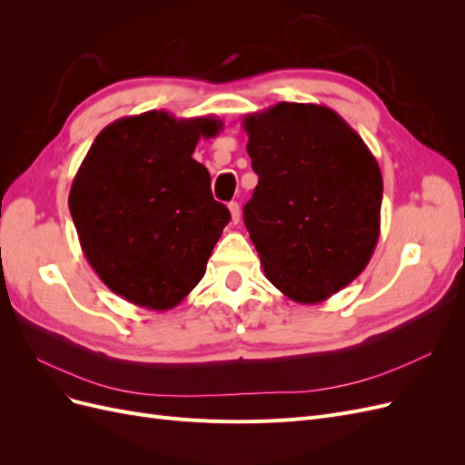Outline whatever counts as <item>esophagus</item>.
<instances>
[{
    "label": "esophagus",
    "mask_w": 465,
    "mask_h": 465,
    "mask_svg": "<svg viewBox=\"0 0 465 465\" xmlns=\"http://www.w3.org/2000/svg\"><path fill=\"white\" fill-rule=\"evenodd\" d=\"M229 211H231V217H232L234 224L241 221V205H238V202H231L229 203Z\"/></svg>",
    "instance_id": "1"
}]
</instances>
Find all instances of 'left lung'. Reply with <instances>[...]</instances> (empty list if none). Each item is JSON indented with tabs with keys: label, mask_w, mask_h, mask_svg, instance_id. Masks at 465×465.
Listing matches in <instances>:
<instances>
[{
	"label": "left lung",
	"mask_w": 465,
	"mask_h": 465,
	"mask_svg": "<svg viewBox=\"0 0 465 465\" xmlns=\"http://www.w3.org/2000/svg\"><path fill=\"white\" fill-rule=\"evenodd\" d=\"M258 186L244 224L265 277L316 304L357 279L380 234L382 174L361 135L328 106L279 103L248 114Z\"/></svg>",
	"instance_id": "1"
}]
</instances>
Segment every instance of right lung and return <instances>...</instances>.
Returning a JSON list of instances; mask_svg holds the SVG:
<instances>
[{"mask_svg": "<svg viewBox=\"0 0 465 465\" xmlns=\"http://www.w3.org/2000/svg\"><path fill=\"white\" fill-rule=\"evenodd\" d=\"M221 128L149 110L106 125L83 159L69 192L83 254L128 302L168 311L202 281L231 213L192 153Z\"/></svg>", "mask_w": 465, "mask_h": 465, "instance_id": "right-lung-1", "label": "right lung"}]
</instances>
